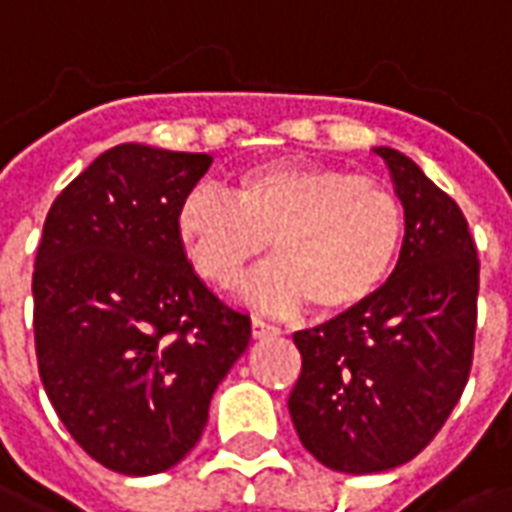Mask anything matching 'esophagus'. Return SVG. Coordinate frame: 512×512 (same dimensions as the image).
<instances>
[{"label":"esophagus","instance_id":"esophagus-1","mask_svg":"<svg viewBox=\"0 0 512 512\" xmlns=\"http://www.w3.org/2000/svg\"><path fill=\"white\" fill-rule=\"evenodd\" d=\"M271 335H279V327L260 317L252 319V338H271Z\"/></svg>","mask_w":512,"mask_h":512}]
</instances>
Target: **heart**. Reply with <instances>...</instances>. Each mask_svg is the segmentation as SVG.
Returning <instances> with one entry per match:
<instances>
[{
    "mask_svg": "<svg viewBox=\"0 0 512 512\" xmlns=\"http://www.w3.org/2000/svg\"><path fill=\"white\" fill-rule=\"evenodd\" d=\"M174 233L193 271L217 290H239L268 252L279 263L257 282L271 306L311 303L319 317H343L373 300L395 271L405 209L395 187L370 174L306 161L241 169L228 193L187 190Z\"/></svg>",
    "mask_w": 512,
    "mask_h": 512,
    "instance_id": "heart-1",
    "label": "heart"
}]
</instances>
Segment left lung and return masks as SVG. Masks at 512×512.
Masks as SVG:
<instances>
[{"mask_svg": "<svg viewBox=\"0 0 512 512\" xmlns=\"http://www.w3.org/2000/svg\"><path fill=\"white\" fill-rule=\"evenodd\" d=\"M405 209L395 273L365 306L298 330L290 416L338 473H384L435 440L473 368L481 260L462 209L403 152L378 147Z\"/></svg>", "mask_w": 512, "mask_h": 512, "instance_id": "1", "label": "left lung"}]
</instances>
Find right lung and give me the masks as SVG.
Listing matches in <instances>:
<instances>
[{"label": "right lung", "instance_id": "1", "mask_svg": "<svg viewBox=\"0 0 512 512\" xmlns=\"http://www.w3.org/2000/svg\"><path fill=\"white\" fill-rule=\"evenodd\" d=\"M204 152L117 144L61 190L34 260L42 386L85 454L123 475L182 462L252 322L195 276L174 212Z\"/></svg>", "mask_w": 512, "mask_h": 512}]
</instances>
